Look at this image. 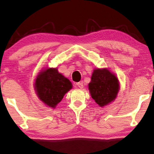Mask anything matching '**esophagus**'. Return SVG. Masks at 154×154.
<instances>
[{
	"label": "esophagus",
	"mask_w": 154,
	"mask_h": 154,
	"mask_svg": "<svg viewBox=\"0 0 154 154\" xmlns=\"http://www.w3.org/2000/svg\"><path fill=\"white\" fill-rule=\"evenodd\" d=\"M76 85H77L79 88H83V84H82V82H77V83H76Z\"/></svg>",
	"instance_id": "obj_1"
}]
</instances>
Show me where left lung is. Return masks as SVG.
<instances>
[{
    "mask_svg": "<svg viewBox=\"0 0 154 154\" xmlns=\"http://www.w3.org/2000/svg\"><path fill=\"white\" fill-rule=\"evenodd\" d=\"M92 98L100 106H104L115 99L119 91V81L106 69L93 71L88 85Z\"/></svg>",
    "mask_w": 154,
    "mask_h": 154,
    "instance_id": "left-lung-1",
    "label": "left lung"
}]
</instances>
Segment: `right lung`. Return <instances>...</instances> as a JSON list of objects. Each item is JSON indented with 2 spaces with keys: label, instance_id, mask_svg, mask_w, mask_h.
Masks as SVG:
<instances>
[{
  "label": "right lung",
  "instance_id": "right-lung-1",
  "mask_svg": "<svg viewBox=\"0 0 154 154\" xmlns=\"http://www.w3.org/2000/svg\"><path fill=\"white\" fill-rule=\"evenodd\" d=\"M39 98L48 106L55 108L65 93L72 89V83L59 73L56 68H49L40 72L35 81Z\"/></svg>",
  "mask_w": 154,
  "mask_h": 154
}]
</instances>
